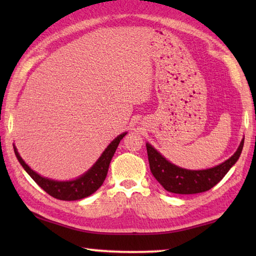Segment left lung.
<instances>
[{"instance_id": "obj_1", "label": "left lung", "mask_w": 256, "mask_h": 256, "mask_svg": "<svg viewBox=\"0 0 256 256\" xmlns=\"http://www.w3.org/2000/svg\"><path fill=\"white\" fill-rule=\"evenodd\" d=\"M243 144L244 138L229 160L218 166L202 170H189L172 164L148 143L146 144V150L150 172L167 192L179 194H192L206 192L214 187L238 160Z\"/></svg>"}]
</instances>
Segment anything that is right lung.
<instances>
[{
  "mask_svg": "<svg viewBox=\"0 0 256 256\" xmlns=\"http://www.w3.org/2000/svg\"><path fill=\"white\" fill-rule=\"evenodd\" d=\"M125 135H126V132L118 135V138H114L112 142L108 144L106 150L103 152L100 158L96 162V164L92 166L88 172H84L82 176L74 179V180L69 182H57L50 178L42 177L40 175H38L36 172L30 170V166L22 160V157L20 156L15 146L14 152L20 162V164L23 166L26 172L28 174V175L34 179V182L38 186L44 189L48 194H50L52 197L59 200H79L88 197V196L96 192V190L101 187V184L104 182V179L106 177L108 166H110L111 160L114 153H116L120 140H121Z\"/></svg>",
  "mask_w": 256,
  "mask_h": 256,
  "instance_id": "obj_1",
  "label": "right lung"
}]
</instances>
